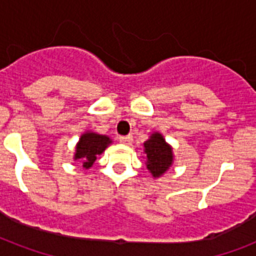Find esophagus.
<instances>
[{"mask_svg": "<svg viewBox=\"0 0 256 256\" xmlns=\"http://www.w3.org/2000/svg\"><path fill=\"white\" fill-rule=\"evenodd\" d=\"M120 142L124 144H132V136H120Z\"/></svg>", "mask_w": 256, "mask_h": 256, "instance_id": "esophagus-1", "label": "esophagus"}]
</instances>
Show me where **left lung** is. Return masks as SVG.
Segmentation results:
<instances>
[{
    "label": "left lung",
    "mask_w": 256,
    "mask_h": 256,
    "mask_svg": "<svg viewBox=\"0 0 256 256\" xmlns=\"http://www.w3.org/2000/svg\"><path fill=\"white\" fill-rule=\"evenodd\" d=\"M146 168L152 178H160L174 164V152L164 136L160 132H154L144 144Z\"/></svg>",
    "instance_id": "1"
}]
</instances>
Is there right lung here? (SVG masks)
Returning a JSON list of instances; mask_svg holds the SVG:
<instances>
[{
    "instance_id": "right-lung-1",
    "label": "right lung",
    "mask_w": 256,
    "mask_h": 256,
    "mask_svg": "<svg viewBox=\"0 0 256 256\" xmlns=\"http://www.w3.org/2000/svg\"><path fill=\"white\" fill-rule=\"evenodd\" d=\"M112 144V140L110 136L88 130L82 132L80 140L76 144L73 160H78L82 164V168L88 170L94 164L96 156H100L108 148V144Z\"/></svg>"
}]
</instances>
